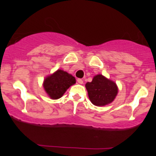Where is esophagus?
Returning a JSON list of instances; mask_svg holds the SVG:
<instances>
[{
    "label": "esophagus",
    "mask_w": 156,
    "mask_h": 156,
    "mask_svg": "<svg viewBox=\"0 0 156 156\" xmlns=\"http://www.w3.org/2000/svg\"><path fill=\"white\" fill-rule=\"evenodd\" d=\"M77 81H78V83H80V84H83V80L80 79V78H78V79L77 80Z\"/></svg>",
    "instance_id": "esophagus-1"
}]
</instances>
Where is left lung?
Here are the masks:
<instances>
[{
    "instance_id": "8db88e82",
    "label": "left lung",
    "mask_w": 156,
    "mask_h": 156,
    "mask_svg": "<svg viewBox=\"0 0 156 156\" xmlns=\"http://www.w3.org/2000/svg\"><path fill=\"white\" fill-rule=\"evenodd\" d=\"M86 88L90 101L98 106H103L112 103L118 92L116 83L102 75L95 76L92 82H87Z\"/></svg>"
}]
</instances>
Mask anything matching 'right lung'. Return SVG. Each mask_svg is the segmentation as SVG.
<instances>
[{
  "label": "right lung",
  "instance_id": "add662e5",
  "mask_svg": "<svg viewBox=\"0 0 156 156\" xmlns=\"http://www.w3.org/2000/svg\"><path fill=\"white\" fill-rule=\"evenodd\" d=\"M76 83V78L67 72L58 69L44 79L43 87L52 99H58L70 86Z\"/></svg>",
  "mask_w": 156,
  "mask_h": 156
}]
</instances>
